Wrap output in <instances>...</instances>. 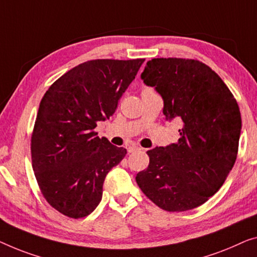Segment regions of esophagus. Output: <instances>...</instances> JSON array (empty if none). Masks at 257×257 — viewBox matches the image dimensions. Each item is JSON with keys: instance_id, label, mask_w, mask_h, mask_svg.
Returning <instances> with one entry per match:
<instances>
[{"instance_id": "obj_1", "label": "esophagus", "mask_w": 257, "mask_h": 257, "mask_svg": "<svg viewBox=\"0 0 257 257\" xmlns=\"http://www.w3.org/2000/svg\"><path fill=\"white\" fill-rule=\"evenodd\" d=\"M139 150H141V148H140V147H137V145H132V147H129V148H128V151H129V153L135 152V151H139Z\"/></svg>"}]
</instances>
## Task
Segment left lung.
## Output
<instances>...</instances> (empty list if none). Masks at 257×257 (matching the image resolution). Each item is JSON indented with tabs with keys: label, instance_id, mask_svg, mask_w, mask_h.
I'll return each mask as SVG.
<instances>
[{
	"label": "left lung",
	"instance_id": "8db88e82",
	"mask_svg": "<svg viewBox=\"0 0 257 257\" xmlns=\"http://www.w3.org/2000/svg\"><path fill=\"white\" fill-rule=\"evenodd\" d=\"M141 78L164 100L167 121L179 118L177 143L148 151L150 164L136 175L142 191L171 212L202 205L234 165L241 133L238 102L226 84L196 60L152 59Z\"/></svg>",
	"mask_w": 257,
	"mask_h": 257
}]
</instances>
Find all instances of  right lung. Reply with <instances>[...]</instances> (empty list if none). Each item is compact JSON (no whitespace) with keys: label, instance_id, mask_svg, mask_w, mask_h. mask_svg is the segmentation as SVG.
<instances>
[{"label":"right lung","instance_id":"1","mask_svg":"<svg viewBox=\"0 0 257 257\" xmlns=\"http://www.w3.org/2000/svg\"><path fill=\"white\" fill-rule=\"evenodd\" d=\"M144 59L92 60L55 80L41 99L31 140L41 193L64 216L83 218L97 208L108 172L127 150L99 139L98 121L115 112Z\"/></svg>","mask_w":257,"mask_h":257}]
</instances>
